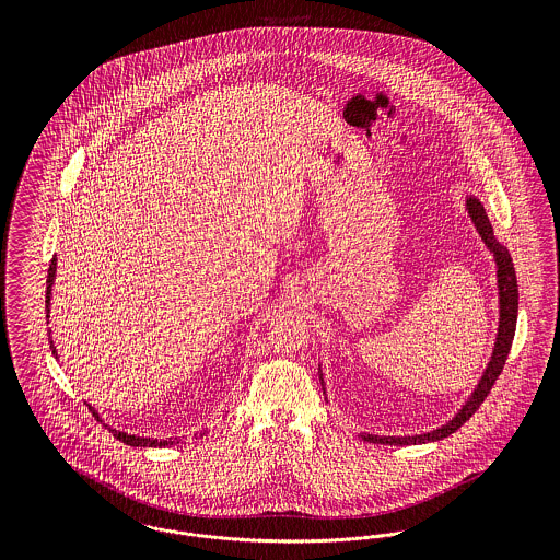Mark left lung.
Returning a JSON list of instances; mask_svg holds the SVG:
<instances>
[{"mask_svg":"<svg viewBox=\"0 0 560 560\" xmlns=\"http://www.w3.org/2000/svg\"><path fill=\"white\" fill-rule=\"evenodd\" d=\"M468 211L477 224V231L480 237L487 243V247L493 252L495 262H498V287H500V327H498V340H495V349L491 355V362L479 382V388L475 390V395L464 405V409L444 427L422 433V435H411V438H380V435H362L366 442L373 444H427V442H438L442 438H448L451 433H455L466 420L472 418V413L480 407V402L487 399V395L491 393L495 380L500 377L506 355L511 351L513 345V336H515V325H517V302H520V291H517V278H515V267L511 260V254L506 247H502L498 241L493 240V231L491 224L485 215V209L480 207L479 200L470 198L468 200ZM323 382V380H320Z\"/></svg>","mask_w":560,"mask_h":560,"instance_id":"obj_1","label":"left lung"}]
</instances>
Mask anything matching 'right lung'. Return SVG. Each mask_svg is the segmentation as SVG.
<instances>
[{
  "instance_id": "obj_1",
  "label": "right lung",
  "mask_w": 560,
  "mask_h": 560,
  "mask_svg": "<svg viewBox=\"0 0 560 560\" xmlns=\"http://www.w3.org/2000/svg\"><path fill=\"white\" fill-rule=\"evenodd\" d=\"M54 276H56V258H51V265H49V273H47V319H49V295H51V287H54ZM51 349H54V342H51ZM54 355H58L56 353V349H54ZM90 411H92V407H90ZM92 416L98 420V416L92 411ZM112 433H114V438H118L120 442H125V444H129V446H167V444H172V440H151V438H136V435H127V433H120V431H116V429H109Z\"/></svg>"
}]
</instances>
